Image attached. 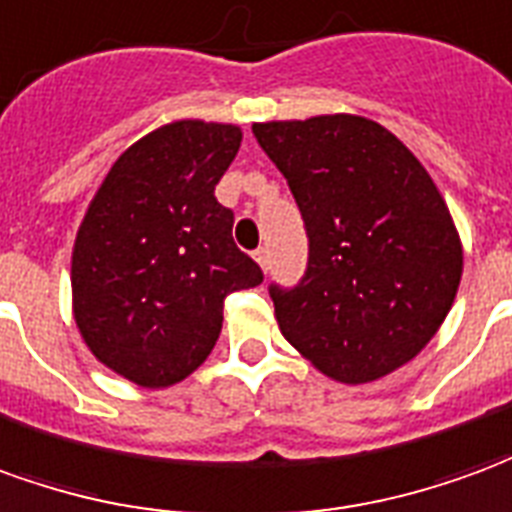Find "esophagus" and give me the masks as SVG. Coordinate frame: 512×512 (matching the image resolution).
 <instances>
[{"label": "esophagus", "mask_w": 512, "mask_h": 512, "mask_svg": "<svg viewBox=\"0 0 512 512\" xmlns=\"http://www.w3.org/2000/svg\"><path fill=\"white\" fill-rule=\"evenodd\" d=\"M253 259L262 264V270H267V267H270V248H264V245H262V248H256Z\"/></svg>", "instance_id": "34e87169"}]
</instances>
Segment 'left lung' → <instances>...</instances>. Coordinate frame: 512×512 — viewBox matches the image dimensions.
I'll list each match as a JSON object with an SVG mask.
<instances>
[{
    "instance_id": "left-lung-1",
    "label": "left lung",
    "mask_w": 512,
    "mask_h": 512,
    "mask_svg": "<svg viewBox=\"0 0 512 512\" xmlns=\"http://www.w3.org/2000/svg\"><path fill=\"white\" fill-rule=\"evenodd\" d=\"M253 134L306 223V275L289 289L270 284L286 342L353 386L408 364L441 328L463 273L430 173L358 115L253 123Z\"/></svg>"
}]
</instances>
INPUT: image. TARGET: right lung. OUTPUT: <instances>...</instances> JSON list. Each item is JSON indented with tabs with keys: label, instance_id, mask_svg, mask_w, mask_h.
<instances>
[{
	"label": "right lung",
	"instance_id": "obj_1",
	"mask_svg": "<svg viewBox=\"0 0 512 512\" xmlns=\"http://www.w3.org/2000/svg\"><path fill=\"white\" fill-rule=\"evenodd\" d=\"M242 143L231 123L176 121L123 151L101 181L71 256L74 320L90 353L143 389L204 364L223 300L264 281L234 245L215 187Z\"/></svg>",
	"mask_w": 512,
	"mask_h": 512
}]
</instances>
